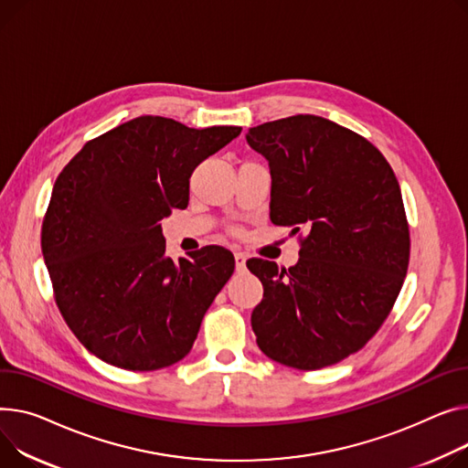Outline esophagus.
Wrapping results in <instances>:
<instances>
[{
	"label": "esophagus",
	"mask_w": 468,
	"mask_h": 468,
	"mask_svg": "<svg viewBox=\"0 0 468 468\" xmlns=\"http://www.w3.org/2000/svg\"><path fill=\"white\" fill-rule=\"evenodd\" d=\"M246 260H248V256L244 252H235V269L239 272H242L246 269Z\"/></svg>",
	"instance_id": "34e87169"
}]
</instances>
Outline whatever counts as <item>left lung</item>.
<instances>
[{
    "mask_svg": "<svg viewBox=\"0 0 468 468\" xmlns=\"http://www.w3.org/2000/svg\"><path fill=\"white\" fill-rule=\"evenodd\" d=\"M246 141L271 167V222L308 229L297 265L246 261L263 284L252 313L258 346L299 370L335 365L377 335L407 276L399 182L375 144L322 116L265 122Z\"/></svg>",
    "mask_w": 468,
    "mask_h": 468,
    "instance_id": "8db88e82",
    "label": "left lung"
}]
</instances>
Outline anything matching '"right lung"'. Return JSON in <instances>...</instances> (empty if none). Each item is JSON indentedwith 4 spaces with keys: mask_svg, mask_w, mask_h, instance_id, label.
<instances>
[{
    "mask_svg": "<svg viewBox=\"0 0 468 468\" xmlns=\"http://www.w3.org/2000/svg\"><path fill=\"white\" fill-rule=\"evenodd\" d=\"M239 133L139 116L88 141L61 169L41 250L54 301L88 352L141 372L188 356L235 260L212 244L173 261L160 222L188 207L192 171Z\"/></svg>",
    "mask_w": 468,
    "mask_h": 468,
    "instance_id": "add662e5",
    "label": "right lung"
}]
</instances>
